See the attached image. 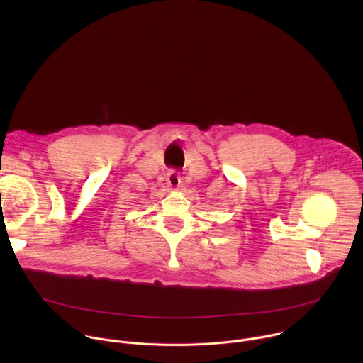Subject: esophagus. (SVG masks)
I'll return each instance as SVG.
<instances>
[{"label": "esophagus", "mask_w": 363, "mask_h": 363, "mask_svg": "<svg viewBox=\"0 0 363 363\" xmlns=\"http://www.w3.org/2000/svg\"><path fill=\"white\" fill-rule=\"evenodd\" d=\"M167 182L171 189H178L181 186V177L177 171H169L167 175Z\"/></svg>", "instance_id": "1"}]
</instances>
